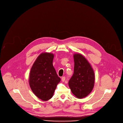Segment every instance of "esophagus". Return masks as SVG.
<instances>
[{
    "label": "esophagus",
    "mask_w": 123,
    "mask_h": 123,
    "mask_svg": "<svg viewBox=\"0 0 123 123\" xmlns=\"http://www.w3.org/2000/svg\"><path fill=\"white\" fill-rule=\"evenodd\" d=\"M61 80H62V82H64V81H65V77H62Z\"/></svg>",
    "instance_id": "34e87169"
}]
</instances>
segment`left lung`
<instances>
[{"label":"left lung","instance_id":"obj_1","mask_svg":"<svg viewBox=\"0 0 123 123\" xmlns=\"http://www.w3.org/2000/svg\"><path fill=\"white\" fill-rule=\"evenodd\" d=\"M74 73L68 85L76 98L82 99L91 92L95 83L93 68L86 58L80 54H75Z\"/></svg>","mask_w":123,"mask_h":123}]
</instances>
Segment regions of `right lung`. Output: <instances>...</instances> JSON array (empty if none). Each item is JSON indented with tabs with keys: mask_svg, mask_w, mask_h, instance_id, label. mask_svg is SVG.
Instances as JSON below:
<instances>
[{
	"mask_svg": "<svg viewBox=\"0 0 123 123\" xmlns=\"http://www.w3.org/2000/svg\"><path fill=\"white\" fill-rule=\"evenodd\" d=\"M54 54L42 53L38 56L30 70L29 83L32 92L42 101L52 97L61 80L53 65Z\"/></svg>",
	"mask_w": 123,
	"mask_h": 123,
	"instance_id": "right-lung-1",
	"label": "right lung"
}]
</instances>
